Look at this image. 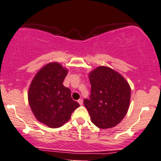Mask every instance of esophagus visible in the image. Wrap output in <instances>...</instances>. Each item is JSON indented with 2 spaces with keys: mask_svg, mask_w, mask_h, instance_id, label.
<instances>
[{
  "mask_svg": "<svg viewBox=\"0 0 161 161\" xmlns=\"http://www.w3.org/2000/svg\"><path fill=\"white\" fill-rule=\"evenodd\" d=\"M78 103H79V104H80V105H81V106H82V104H83V100H82V99H79V100H78Z\"/></svg>",
  "mask_w": 161,
  "mask_h": 161,
  "instance_id": "1",
  "label": "esophagus"
}]
</instances>
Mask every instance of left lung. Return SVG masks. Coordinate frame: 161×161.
Masks as SVG:
<instances>
[{
  "mask_svg": "<svg viewBox=\"0 0 161 161\" xmlns=\"http://www.w3.org/2000/svg\"><path fill=\"white\" fill-rule=\"evenodd\" d=\"M90 99L84 106L91 121L100 129L114 127L123 120L130 106L131 89L121 74L111 68L99 66L89 73Z\"/></svg>",
  "mask_w": 161,
  "mask_h": 161,
  "instance_id": "1",
  "label": "left lung"
}]
</instances>
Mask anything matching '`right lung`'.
Instances as JSON below:
<instances>
[{
  "instance_id": "right-lung-1",
  "label": "right lung",
  "mask_w": 161,
  "mask_h": 161,
  "mask_svg": "<svg viewBox=\"0 0 161 161\" xmlns=\"http://www.w3.org/2000/svg\"><path fill=\"white\" fill-rule=\"evenodd\" d=\"M68 71L58 62H49L39 69L29 86L28 99L32 113L50 128L63 126L79 106L72 99L70 89L62 84Z\"/></svg>"
}]
</instances>
